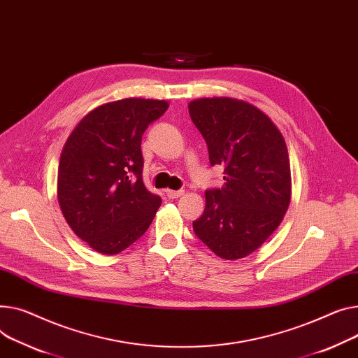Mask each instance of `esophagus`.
<instances>
[{
  "label": "esophagus",
  "instance_id": "esophagus-1",
  "mask_svg": "<svg viewBox=\"0 0 358 358\" xmlns=\"http://www.w3.org/2000/svg\"><path fill=\"white\" fill-rule=\"evenodd\" d=\"M184 194V189H166V196L169 199H178Z\"/></svg>",
  "mask_w": 358,
  "mask_h": 358
}]
</instances>
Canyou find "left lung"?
Masks as SVG:
<instances>
[{
  "label": "left lung",
  "instance_id": "obj_1",
  "mask_svg": "<svg viewBox=\"0 0 358 358\" xmlns=\"http://www.w3.org/2000/svg\"><path fill=\"white\" fill-rule=\"evenodd\" d=\"M211 165H223L224 185L206 189L199 239L217 256L236 260L255 252L280 224L291 201L288 148L271 119L231 98L189 102Z\"/></svg>",
  "mask_w": 358,
  "mask_h": 358
}]
</instances>
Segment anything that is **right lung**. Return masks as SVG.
<instances>
[{
    "label": "right lung",
    "instance_id": "1",
    "mask_svg": "<svg viewBox=\"0 0 358 358\" xmlns=\"http://www.w3.org/2000/svg\"><path fill=\"white\" fill-rule=\"evenodd\" d=\"M169 109L129 98L87 113L60 155L57 199L70 229L105 255L125 250L150 227L161 197L142 181V134Z\"/></svg>",
    "mask_w": 358,
    "mask_h": 358
}]
</instances>
